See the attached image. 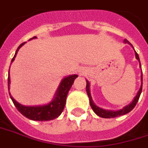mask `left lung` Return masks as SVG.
<instances>
[{"label": "left lung", "mask_w": 148, "mask_h": 148, "mask_svg": "<svg viewBox=\"0 0 148 148\" xmlns=\"http://www.w3.org/2000/svg\"><path fill=\"white\" fill-rule=\"evenodd\" d=\"M124 42L125 43H128V44H130L132 47H133V46L132 44L130 43V42L128 41L127 39H124ZM134 52H135V57H136V59L138 60V62H139V65H140V67H141V64H140V60H139V57H138V55L137 54V52L134 51ZM141 81H142V84H141V87L139 88V90L137 92V95L135 96V97L134 98V100L132 101V102L129 105H127L125 107H123L122 110H119L117 111H114V110H104V109H101V108H100V107L97 106L94 102H93V101L92 99V96L91 93H90V88H89V82L86 80V91H87V94L88 96V98H89V103H90V106H91L92 109V110L94 111V113H95L96 114L98 115L99 117L101 118H104V119H112V118H116V117H119V116H122V115L124 114H128L129 112L132 110L134 108V106H136V104L138 102V98H139V97H140V94H141V92H142V88H143V74L141 75Z\"/></svg>", "instance_id": "obj_1"}]
</instances>
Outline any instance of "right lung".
<instances>
[{
    "mask_svg": "<svg viewBox=\"0 0 148 148\" xmlns=\"http://www.w3.org/2000/svg\"><path fill=\"white\" fill-rule=\"evenodd\" d=\"M36 38L37 37H33L32 38ZM32 38H30V39H32ZM25 43V42H23L18 47L11 62L14 60L18 50L21 48ZM77 76H78L77 75H71V76L64 77L60 82V84L58 88V89H57L54 99L50 103L47 104V105L38 106H25L18 103L17 101L14 99V97L10 95V98L12 99L14 106L18 109V110L23 116L26 117L27 119L34 120V121H50V120H53V119L58 118L64 110L68 92L70 90L74 80ZM10 70H9V75H8V88H10Z\"/></svg>",
    "mask_w": 148,
    "mask_h": 148,
    "instance_id": "1",
    "label": "right lung"
}]
</instances>
